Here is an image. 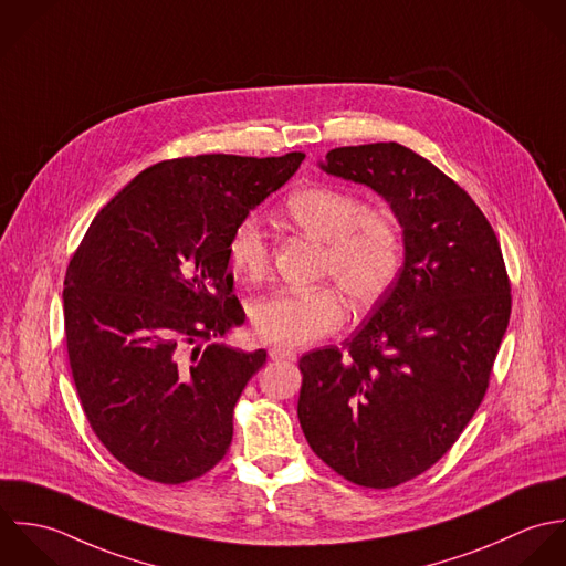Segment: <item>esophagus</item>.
Instances as JSON below:
<instances>
[{"label":"esophagus","mask_w":566,"mask_h":566,"mask_svg":"<svg viewBox=\"0 0 566 566\" xmlns=\"http://www.w3.org/2000/svg\"><path fill=\"white\" fill-rule=\"evenodd\" d=\"M269 354H271V358H273V360H295V358H297L295 349L284 347V345H275V347H271V349H269Z\"/></svg>","instance_id":"1"}]
</instances>
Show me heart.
Segmentation results:
<instances>
[{"label":"heart","mask_w":566,"mask_h":566,"mask_svg":"<svg viewBox=\"0 0 566 566\" xmlns=\"http://www.w3.org/2000/svg\"><path fill=\"white\" fill-rule=\"evenodd\" d=\"M291 226L326 242L322 277H333L358 306L376 304L396 282L405 235L398 219L335 186H308L291 192L282 206ZM227 260L235 275L258 284L271 271L273 249L253 219L233 227ZM253 335L264 343L300 345L335 333L345 319L343 297L335 286L280 291L251 304Z\"/></svg>","instance_id":"b5f03b06"}]
</instances>
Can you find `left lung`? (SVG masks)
<instances>
[{
	"label": "left lung",
	"instance_id": "8db88e82",
	"mask_svg": "<svg viewBox=\"0 0 566 566\" xmlns=\"http://www.w3.org/2000/svg\"><path fill=\"white\" fill-rule=\"evenodd\" d=\"M322 168L389 201L405 264L352 339L300 358L297 416L313 452L343 479L396 488L451 451L483 402L512 284L479 206L416 150L343 146Z\"/></svg>",
	"mask_w": 566,
	"mask_h": 566
}]
</instances>
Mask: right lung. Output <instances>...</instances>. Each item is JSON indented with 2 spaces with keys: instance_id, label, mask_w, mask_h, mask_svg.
Here are the masks:
<instances>
[{
  "instance_id": "right-lung-1",
  "label": "right lung",
  "mask_w": 566,
  "mask_h": 566,
  "mask_svg": "<svg viewBox=\"0 0 566 566\" xmlns=\"http://www.w3.org/2000/svg\"><path fill=\"white\" fill-rule=\"evenodd\" d=\"M302 159L159 161L115 195L74 251L63 282L74 385L92 431L130 472L179 485L226 457L233 407L266 363V349L214 343L244 322L227 242Z\"/></svg>"
}]
</instances>
